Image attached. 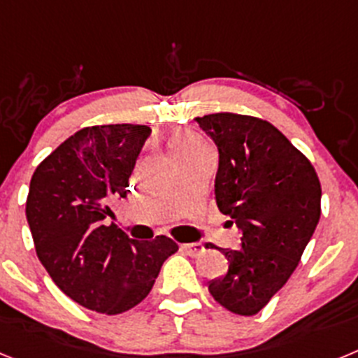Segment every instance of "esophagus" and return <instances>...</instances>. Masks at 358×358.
Here are the masks:
<instances>
[{
    "instance_id": "1",
    "label": "esophagus",
    "mask_w": 358,
    "mask_h": 358,
    "mask_svg": "<svg viewBox=\"0 0 358 358\" xmlns=\"http://www.w3.org/2000/svg\"><path fill=\"white\" fill-rule=\"evenodd\" d=\"M181 249L188 252L189 256H201L204 252V245L202 243H182Z\"/></svg>"
}]
</instances>
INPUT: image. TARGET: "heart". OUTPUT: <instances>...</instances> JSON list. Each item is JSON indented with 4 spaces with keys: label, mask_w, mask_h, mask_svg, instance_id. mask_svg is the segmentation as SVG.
<instances>
[{
    "label": "heart",
    "mask_w": 358,
    "mask_h": 358,
    "mask_svg": "<svg viewBox=\"0 0 358 358\" xmlns=\"http://www.w3.org/2000/svg\"><path fill=\"white\" fill-rule=\"evenodd\" d=\"M208 148L206 143L194 134H179L173 138V150L177 154H186V152H195Z\"/></svg>",
    "instance_id": "heart-1"
}]
</instances>
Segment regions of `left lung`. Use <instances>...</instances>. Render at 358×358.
Returning a JSON list of instances; mask_svg holds the SVG:
<instances>
[{
  "label": "left lung",
  "instance_id": "left-lung-1",
  "mask_svg": "<svg viewBox=\"0 0 358 358\" xmlns=\"http://www.w3.org/2000/svg\"><path fill=\"white\" fill-rule=\"evenodd\" d=\"M195 120L218 148V210L242 231V248L220 249L229 268L208 290L248 317L296 271L321 217V182L308 157L267 120L235 113Z\"/></svg>",
  "mask_w": 358,
  "mask_h": 358
}]
</instances>
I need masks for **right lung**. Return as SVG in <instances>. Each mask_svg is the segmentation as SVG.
<instances>
[{
  "mask_svg": "<svg viewBox=\"0 0 358 358\" xmlns=\"http://www.w3.org/2000/svg\"><path fill=\"white\" fill-rule=\"evenodd\" d=\"M148 134L147 125L132 123L80 129L31 176L27 220L37 258L66 296L98 314L140 305L163 262L179 249L164 235L140 242L106 226L110 201L127 197Z\"/></svg>",
  "mask_w": 358,
  "mask_h": 358,
  "instance_id": "right-lung-1",
  "label": "right lung"
}]
</instances>
